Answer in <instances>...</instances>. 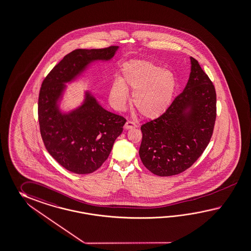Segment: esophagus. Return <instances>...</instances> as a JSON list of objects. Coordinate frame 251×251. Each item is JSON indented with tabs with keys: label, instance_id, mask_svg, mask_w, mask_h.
<instances>
[{
	"label": "esophagus",
	"instance_id": "esophagus-1",
	"mask_svg": "<svg viewBox=\"0 0 251 251\" xmlns=\"http://www.w3.org/2000/svg\"><path fill=\"white\" fill-rule=\"evenodd\" d=\"M125 128H127V129H130V128H134L137 127V125L135 124L134 123H132V122H130V121H128L127 123H125Z\"/></svg>",
	"mask_w": 251,
	"mask_h": 251
}]
</instances>
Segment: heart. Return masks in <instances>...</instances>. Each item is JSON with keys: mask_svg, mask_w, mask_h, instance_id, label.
I'll use <instances>...</instances> for the list:
<instances>
[{"mask_svg": "<svg viewBox=\"0 0 251 251\" xmlns=\"http://www.w3.org/2000/svg\"><path fill=\"white\" fill-rule=\"evenodd\" d=\"M177 78L171 71L147 61H130L123 64L120 80L111 86V97L117 107L126 103L131 91L132 104L141 115L154 120L170 108L177 91Z\"/></svg>", "mask_w": 251, "mask_h": 251, "instance_id": "heart-1", "label": "heart"}]
</instances>
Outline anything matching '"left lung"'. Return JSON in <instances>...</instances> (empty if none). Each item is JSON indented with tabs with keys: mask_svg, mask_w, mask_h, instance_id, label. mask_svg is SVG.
<instances>
[{
	"mask_svg": "<svg viewBox=\"0 0 251 251\" xmlns=\"http://www.w3.org/2000/svg\"><path fill=\"white\" fill-rule=\"evenodd\" d=\"M190 74L182 93L163 115L141 127L139 154L143 165L160 177L177 175L201 157L212 136L216 92L199 62L190 57Z\"/></svg>",
	"mask_w": 251,
	"mask_h": 251,
	"instance_id": "obj_1",
	"label": "left lung"
}]
</instances>
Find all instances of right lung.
<instances>
[{"label":"right lung","instance_id":"right-lung-1","mask_svg":"<svg viewBox=\"0 0 251 251\" xmlns=\"http://www.w3.org/2000/svg\"><path fill=\"white\" fill-rule=\"evenodd\" d=\"M119 46L78 49L70 52L44 79L40 90L38 117L44 145L68 171L89 174L108 159L126 120L103 109L90 91L77 108L62 111L61 101L71 83L82 76L93 62L109 61Z\"/></svg>","mask_w":251,"mask_h":251}]
</instances>
